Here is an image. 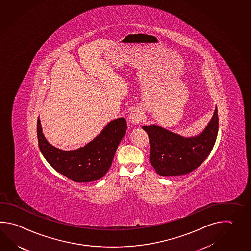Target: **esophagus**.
Instances as JSON below:
<instances>
[{
  "label": "esophagus",
  "instance_id": "esophagus-1",
  "mask_svg": "<svg viewBox=\"0 0 251 251\" xmlns=\"http://www.w3.org/2000/svg\"><path fill=\"white\" fill-rule=\"evenodd\" d=\"M142 113L138 110V109H134L128 115V121L129 123L132 124H138L142 121Z\"/></svg>",
  "mask_w": 251,
  "mask_h": 251
}]
</instances>
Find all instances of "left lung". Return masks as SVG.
<instances>
[{
	"label": "left lung",
	"mask_w": 251,
	"mask_h": 251,
	"mask_svg": "<svg viewBox=\"0 0 251 251\" xmlns=\"http://www.w3.org/2000/svg\"><path fill=\"white\" fill-rule=\"evenodd\" d=\"M217 107L205 129L198 136L186 138L155 124L143 126L150 143L149 161L156 173L179 176L197 169L209 155L218 133Z\"/></svg>",
	"instance_id": "obj_1"
}]
</instances>
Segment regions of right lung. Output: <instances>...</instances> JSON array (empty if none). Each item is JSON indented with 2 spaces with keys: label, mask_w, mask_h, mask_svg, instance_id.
Returning <instances> with one entry per match:
<instances>
[{
  "label": "right lung",
  "mask_w": 251,
  "mask_h": 251,
  "mask_svg": "<svg viewBox=\"0 0 251 251\" xmlns=\"http://www.w3.org/2000/svg\"><path fill=\"white\" fill-rule=\"evenodd\" d=\"M37 138L42 154L58 173L76 182H90L102 178L110 169L119 144L127 130L124 118L108 123L101 133L85 147L65 151L47 141L37 119Z\"/></svg>",
  "instance_id": "obj_1"
}]
</instances>
